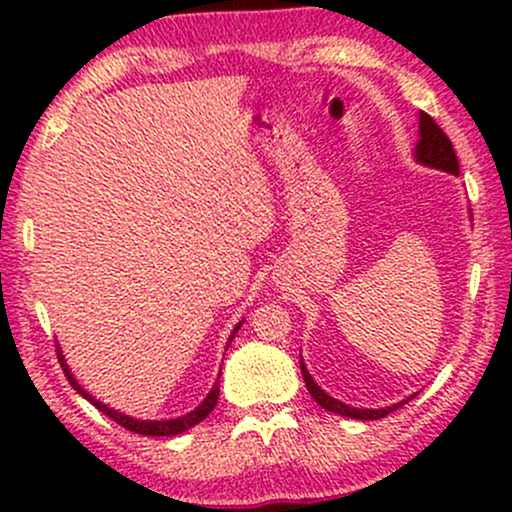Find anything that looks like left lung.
I'll return each instance as SVG.
<instances>
[{"mask_svg":"<svg viewBox=\"0 0 512 512\" xmlns=\"http://www.w3.org/2000/svg\"><path fill=\"white\" fill-rule=\"evenodd\" d=\"M414 158L421 163V166L438 168V170H445V173L460 175V163H457L455 149H452V142L448 139V134H445L443 129L436 125V120L426 113H419V142H416ZM301 373H303L305 387H308L310 397H313L322 409L334 411V414H339V416H349V419H361V421L385 419L390 411L399 409L402 404H407L409 399L414 397L411 395L404 399V402H397V404H392V407H385V409H358V407H349V404L339 402V399L327 395V392L315 383L313 375L308 373L303 358H301Z\"/></svg>","mask_w":512,"mask_h":512,"instance_id":"8db88e82","label":"left lung"}]
</instances>
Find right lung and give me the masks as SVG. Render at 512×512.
I'll return each mask as SVG.
<instances>
[{"label": "right lung", "mask_w": 512, "mask_h": 512, "mask_svg": "<svg viewBox=\"0 0 512 512\" xmlns=\"http://www.w3.org/2000/svg\"><path fill=\"white\" fill-rule=\"evenodd\" d=\"M240 325H243V322H238L236 330L231 332V339H228V344L233 342V337H236V332L240 330ZM57 356H60L62 370H64V375H67L69 385H72L74 390L79 392L81 397H86L88 402L93 404V407L101 409L103 414L108 416V419H113V421H115V424H120L122 428H127V431H132V433H139V436H178V433L187 431V428L197 426L199 421L207 419V416L211 414V409H214V407H216V402H219V380H216L214 387H211L209 395L204 397V402L199 404V407L192 409L190 414L178 416V419H166V421H142V419H134V416H127V414H122V411L110 409L108 404H103V402H101V399H96L93 395H88V392L84 390V387H81L79 383H76V378L72 375V370H69L67 361H64V356H62V349H60V346H57Z\"/></svg>", "instance_id": "obj_1"}]
</instances>
